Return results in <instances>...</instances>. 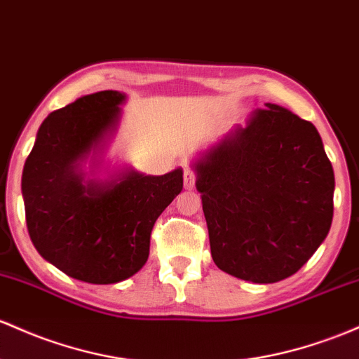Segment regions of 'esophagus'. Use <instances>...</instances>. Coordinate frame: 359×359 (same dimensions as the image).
Returning a JSON list of instances; mask_svg holds the SVG:
<instances>
[{
	"label": "esophagus",
	"mask_w": 359,
	"mask_h": 359,
	"mask_svg": "<svg viewBox=\"0 0 359 359\" xmlns=\"http://www.w3.org/2000/svg\"><path fill=\"white\" fill-rule=\"evenodd\" d=\"M194 184H196L194 172L189 170V168H186V170H184V187H186V189H194Z\"/></svg>",
	"instance_id": "esophagus-1"
}]
</instances>
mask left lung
<instances>
[{
	"instance_id": "1",
	"label": "left lung",
	"mask_w": 359,
	"mask_h": 359,
	"mask_svg": "<svg viewBox=\"0 0 359 359\" xmlns=\"http://www.w3.org/2000/svg\"><path fill=\"white\" fill-rule=\"evenodd\" d=\"M224 273L269 285L309 261L330 230L334 170L312 122L266 104L191 161Z\"/></svg>"
}]
</instances>
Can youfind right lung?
<instances>
[{"label": "right lung", "mask_w": 359, "mask_h": 359, "mask_svg": "<svg viewBox=\"0 0 359 359\" xmlns=\"http://www.w3.org/2000/svg\"><path fill=\"white\" fill-rule=\"evenodd\" d=\"M126 102V93L104 90L49 114L22 173L34 247L59 271L92 285L141 271L153 224L184 186L180 167L147 175L109 158Z\"/></svg>", "instance_id": "obj_1"}]
</instances>
